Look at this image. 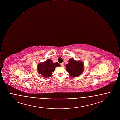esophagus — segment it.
Segmentation results:
<instances>
[{"label":"esophagus","instance_id":"34e87169","mask_svg":"<svg viewBox=\"0 0 120 120\" xmlns=\"http://www.w3.org/2000/svg\"><path fill=\"white\" fill-rule=\"evenodd\" d=\"M60 64H61V65L62 67H63V66H64V64H63V63H61Z\"/></svg>","mask_w":120,"mask_h":120}]
</instances>
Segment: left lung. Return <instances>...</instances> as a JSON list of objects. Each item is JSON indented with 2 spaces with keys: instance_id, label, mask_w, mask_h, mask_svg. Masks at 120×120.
<instances>
[{
  "instance_id": "obj_1",
  "label": "left lung",
  "mask_w": 120,
  "mask_h": 120,
  "mask_svg": "<svg viewBox=\"0 0 120 120\" xmlns=\"http://www.w3.org/2000/svg\"><path fill=\"white\" fill-rule=\"evenodd\" d=\"M66 69L71 77H78L84 71V63L81 61L75 60L73 58H70L68 63L66 65Z\"/></svg>"
}]
</instances>
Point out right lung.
<instances>
[{
  "label": "right lung",
  "instance_id": "obj_1",
  "mask_svg": "<svg viewBox=\"0 0 120 120\" xmlns=\"http://www.w3.org/2000/svg\"><path fill=\"white\" fill-rule=\"evenodd\" d=\"M60 66L61 65L57 62L53 63L51 59H48L45 62L38 64L37 66V70L39 74L46 78L51 76L56 67Z\"/></svg>",
  "mask_w": 120,
  "mask_h": 120
}]
</instances>
